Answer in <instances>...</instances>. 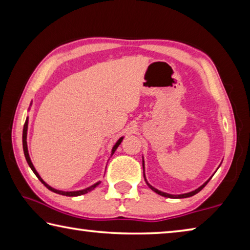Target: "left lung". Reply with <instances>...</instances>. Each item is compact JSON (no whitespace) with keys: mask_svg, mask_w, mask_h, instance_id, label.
<instances>
[{"mask_svg":"<svg viewBox=\"0 0 250 250\" xmlns=\"http://www.w3.org/2000/svg\"><path fill=\"white\" fill-rule=\"evenodd\" d=\"M142 164H143V168H145V161H143V163H142ZM143 173H145V172H143ZM143 175H145V174H143ZM145 180H146V175H145ZM209 180H210V179H209ZM209 180H208V181H209ZM208 181L205 182L204 184H203L202 186H200V188H196L195 191H192V192H189V193H185V194H181V195H172V194H167V193L161 192V191H159V189H156L155 188H153V186H152V185H150L149 183H147V182H146V184L149 185V188L152 189V191L155 192V193H158V194H160V195H162V196H164V197H170V198H185V197H189V196L195 195V194H197L198 192L202 191L203 188H204V186H205L207 183H208Z\"/></svg>","mask_w":250,"mask_h":250,"instance_id":"obj_1","label":"left lung"}]
</instances>
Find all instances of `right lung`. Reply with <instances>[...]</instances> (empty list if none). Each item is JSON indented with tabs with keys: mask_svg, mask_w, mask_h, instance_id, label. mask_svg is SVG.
Returning <instances> with one entry per match:
<instances>
[{
	"mask_svg": "<svg viewBox=\"0 0 250 250\" xmlns=\"http://www.w3.org/2000/svg\"><path fill=\"white\" fill-rule=\"evenodd\" d=\"M27 125H28V119H26V121H25V124H24V128H23V150H24V155H25V159H26V161H27V163H28V166H29V167L32 168V171L35 173V175L39 177V180L42 182V183H43L46 188H47L49 191H52V192H54V193H57V194H61V195H65V196H79V195H83V194H86V193H88V192H90L91 189H94L96 186H98L99 185V183L100 182H97L96 184H94V185H91V186H89V188H84V189H82V191H74V192H64V191H58V189H55V188H50V186L48 185V184H46L45 182L42 180V177L40 176V174L39 173L36 172V170H35V167H34V166H33V163H32V161H31V159H29V154H28V150H27V142H26V137H27ZM122 139L124 138H120L119 140L117 141V143L115 145V146L112 147V153L111 154H113L115 153V151L117 150V147L119 146V145L121 143V141H122Z\"/></svg>",
	"mask_w": 250,
	"mask_h": 250,
	"instance_id": "1",
	"label": "right lung"
}]
</instances>
